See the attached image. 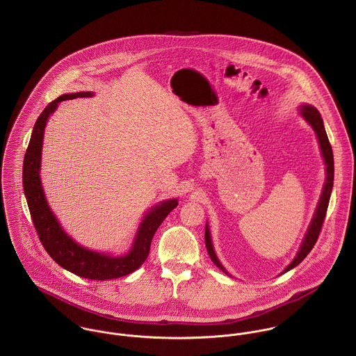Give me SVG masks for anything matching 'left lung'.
Wrapping results in <instances>:
<instances>
[{"instance_id":"8db88e82","label":"left lung","mask_w":356,"mask_h":356,"mask_svg":"<svg viewBox=\"0 0 356 356\" xmlns=\"http://www.w3.org/2000/svg\"><path fill=\"white\" fill-rule=\"evenodd\" d=\"M300 113L302 116L305 118V120L312 126L316 137H318V143H319V147H321V151H322V156H323V160H325V165H326V182L323 185V191H322V195H321V199H319V203L316 207V211L314 213V218L309 223V227L305 233V240H303V244L299 250V252L296 254V257L291 261V264L282 271V273H286L289 270H292L293 267H296L298 264H300L303 261L307 254L311 252V250L314 248L318 237H319V233H321V229H322V223L325 220V216H326V211H327V205H329V200H330V193H332V188H333V178H334V161H333V151H332V145L329 143V138H327V134H326V130L323 127V120L321 118V113L318 112L316 108L311 106V105H303L300 106ZM204 240H205V247H207V251L208 254L211 257V260L213 261V264L216 267H219L225 274H229L225 267L219 263L216 254L213 252V248H212V241H211V236H209V230H208V225H205V236H204Z\"/></svg>"}]
</instances>
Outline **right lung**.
<instances>
[{
	"mask_svg": "<svg viewBox=\"0 0 356 356\" xmlns=\"http://www.w3.org/2000/svg\"><path fill=\"white\" fill-rule=\"evenodd\" d=\"M92 96L93 93L90 92L64 95L49 102L48 106L42 111L34 124L31 140L24 154L23 189L40 241L45 251L51 254V259L63 268L79 277L105 281L127 275L136 271L147 260L156 230L165 219V216L178 205V202L177 199H172L151 208L138 227L130 252L123 256H111L86 250L75 243L63 230L45 199L40 178L44 130L49 115L54 112L58 102Z\"/></svg>",
	"mask_w": 356,
	"mask_h": 356,
	"instance_id": "right-lung-1",
	"label": "right lung"
}]
</instances>
